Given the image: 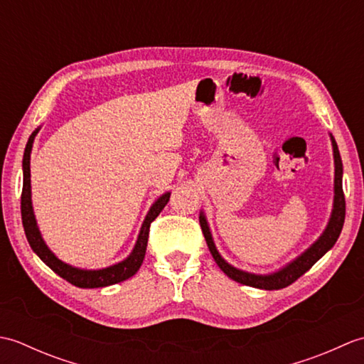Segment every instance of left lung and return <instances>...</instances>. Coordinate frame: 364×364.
Wrapping results in <instances>:
<instances>
[{
  "label": "left lung",
  "instance_id": "obj_1",
  "mask_svg": "<svg viewBox=\"0 0 364 364\" xmlns=\"http://www.w3.org/2000/svg\"><path fill=\"white\" fill-rule=\"evenodd\" d=\"M330 139H331V146H333V159H335V197H333V210H331L330 220L318 241L308 247L300 257L288 262L284 267L278 269L277 272L266 274V275L252 274L228 264V262L220 257L218 249H215L213 235L210 231V227H208V220L205 218L203 211L200 213V218H198L200 227H202V231L205 235L208 249H210L214 261L218 262V266L222 269V272L228 275L231 280L245 286H252V288L266 289V291L286 288V286H289L291 283L296 282L299 277L304 275L306 270H310L314 266V262L319 261L323 255H326L331 247L335 245L344 225L346 200H344V192H343V161H341V156H339V150L333 136L330 134Z\"/></svg>",
  "mask_w": 364,
  "mask_h": 364
}]
</instances>
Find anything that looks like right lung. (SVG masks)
Returning <instances> with one entry per match:
<instances>
[{"label":"right lung","mask_w":364,"mask_h":364,"mask_svg":"<svg viewBox=\"0 0 364 364\" xmlns=\"http://www.w3.org/2000/svg\"><path fill=\"white\" fill-rule=\"evenodd\" d=\"M37 128L33 134L29 136L25 154H23V191H21V220H23V228H25V235L31 249L37 253V257L41 258L46 266H48L53 272H56L59 277H63L64 280L72 283L78 288H105V286H111L115 283L125 282L129 277H133L139 267L142 266V261L145 258V250H146V242H149V231L151 222L158 218L159 213L164 210L170 198V192L162 194L158 200H154V203L146 213L144 223L139 231L137 241L133 252L129 253L123 261L117 262V264H112L105 269H97V270H87V269H80L73 267L67 262L60 261L56 255H54L48 245L45 244L43 237L41 235V230L37 227L36 215L33 210V200H31V150H33L34 137L38 133Z\"/></svg>","instance_id":"right-lung-1"}]
</instances>
